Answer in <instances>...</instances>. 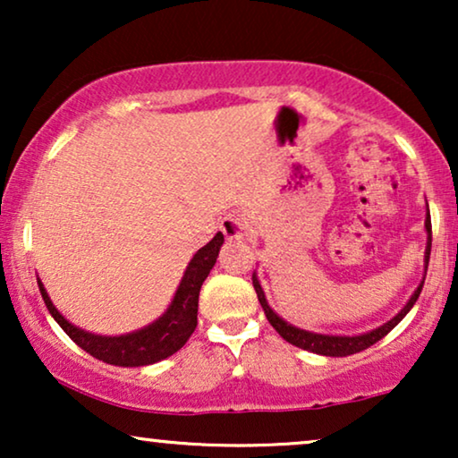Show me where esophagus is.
I'll use <instances>...</instances> for the list:
<instances>
[{
    "label": "esophagus",
    "mask_w": 458,
    "mask_h": 458,
    "mask_svg": "<svg viewBox=\"0 0 458 458\" xmlns=\"http://www.w3.org/2000/svg\"><path fill=\"white\" fill-rule=\"evenodd\" d=\"M246 218L242 215H237V212H231V215L223 216L221 221V231L225 233V237H229V240H242L243 235H246Z\"/></svg>",
    "instance_id": "esophagus-1"
}]
</instances>
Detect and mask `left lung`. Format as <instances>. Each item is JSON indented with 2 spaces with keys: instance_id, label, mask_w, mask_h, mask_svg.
I'll list each match as a JSON object with an SVG mask.
<instances>
[{
  "instance_id": "obj_1",
  "label": "left lung",
  "mask_w": 458,
  "mask_h": 458,
  "mask_svg": "<svg viewBox=\"0 0 458 458\" xmlns=\"http://www.w3.org/2000/svg\"><path fill=\"white\" fill-rule=\"evenodd\" d=\"M425 231H428V248H425V273H428V265H429V254H431V216H429V208H428V218H425ZM252 284H254V290H256V296H259V302L262 306V310H265V315L268 318V323L273 325L275 331L284 337L285 342L293 344V346L302 348V350H309V352H315V354H323V356H348V354H356L360 352V350H367L369 346H373L375 342H379L381 337H386L390 331L396 327V325L403 321L406 317V312L412 309V304L417 302L419 293L423 290V281L419 284V287L412 293L409 302L403 310L398 312L396 317L390 318V321L381 325V327L373 329V331H367V334H360V335H323V334H312V331H304V329H298L290 325L287 321H284L277 312H275L271 306H268L267 298H265V292H262V287L259 284V277L252 275Z\"/></svg>"
}]
</instances>
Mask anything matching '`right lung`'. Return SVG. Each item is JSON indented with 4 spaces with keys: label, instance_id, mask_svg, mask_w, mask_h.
I'll list each match as a JSON object with an SVG mask.
<instances>
[{
    "label": "right lung",
    "instance_id": "right-lung-1",
    "mask_svg": "<svg viewBox=\"0 0 458 458\" xmlns=\"http://www.w3.org/2000/svg\"><path fill=\"white\" fill-rule=\"evenodd\" d=\"M225 237L221 231L206 243L204 248H199L190 265H187L183 279L177 287L171 306H168L165 315L158 321H154L148 327L127 335H116V337H106V335H93L89 331H83L74 327L72 323H68L64 317L55 310V306L49 300L46 287H43L41 279H37L39 284V292L43 302H46L49 315L55 318V323L66 331V335L77 344L79 348H83L85 352L96 356L98 360L108 362V365L116 367H143V365H154V362L165 360L168 356L177 352L185 346V342L190 340L198 325V298L199 290H202L204 279L208 277L210 268L215 267L218 250H221Z\"/></svg>",
    "mask_w": 458,
    "mask_h": 458
}]
</instances>
